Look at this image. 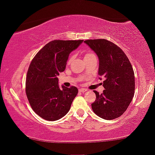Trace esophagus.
<instances>
[{"label": "esophagus", "instance_id": "esophagus-1", "mask_svg": "<svg viewBox=\"0 0 155 155\" xmlns=\"http://www.w3.org/2000/svg\"><path fill=\"white\" fill-rule=\"evenodd\" d=\"M87 89H84V88H81V89H80L79 90V92H87Z\"/></svg>", "mask_w": 155, "mask_h": 155}]
</instances>
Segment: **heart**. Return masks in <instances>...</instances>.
I'll list each match as a JSON object with an SVG mask.
<instances>
[{"instance_id":"b5f03b06","label":"heart","mask_w":155,"mask_h":155,"mask_svg":"<svg viewBox=\"0 0 155 155\" xmlns=\"http://www.w3.org/2000/svg\"><path fill=\"white\" fill-rule=\"evenodd\" d=\"M94 56H95V55H94V54H93L92 52H91V51H86V52H85V54H84V59H87V58H91V57ZM72 57H73V56L70 57V58H69V60H68V62H70V61H71Z\"/></svg>"}]
</instances>
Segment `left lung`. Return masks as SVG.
<instances>
[{"instance_id": "left-lung-1", "label": "left lung", "mask_w": 155, "mask_h": 155, "mask_svg": "<svg viewBox=\"0 0 155 155\" xmlns=\"http://www.w3.org/2000/svg\"><path fill=\"white\" fill-rule=\"evenodd\" d=\"M84 43L98 56V74L105 78L103 93L94 91L97 98L92 104L93 111L105 120L119 117L128 109L134 96L135 75L132 65L124 52L111 41L88 39Z\"/></svg>"}]
</instances>
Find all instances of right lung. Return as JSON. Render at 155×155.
<instances>
[{"mask_svg": "<svg viewBox=\"0 0 155 155\" xmlns=\"http://www.w3.org/2000/svg\"><path fill=\"white\" fill-rule=\"evenodd\" d=\"M83 40H54L46 44L31 61L26 78V94L33 111L46 120H57L71 109L77 96L76 87L58 84L68 56Z\"/></svg>", "mask_w": 155, "mask_h": 155, "instance_id": "obj_1", "label": "right lung"}]
</instances>
